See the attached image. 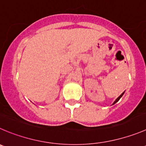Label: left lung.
I'll return each instance as SVG.
<instances>
[{
    "label": "left lung",
    "instance_id": "1",
    "mask_svg": "<svg viewBox=\"0 0 146 146\" xmlns=\"http://www.w3.org/2000/svg\"><path fill=\"white\" fill-rule=\"evenodd\" d=\"M123 94H124V92H123V93H122L121 95H120V96H119V97H118V98H117V99H116V100H115V102H113V105H114V104H115V103H116V102H117V101H118V100H120V98H121V97H122V96H123Z\"/></svg>",
    "mask_w": 146,
    "mask_h": 146
}]
</instances>
